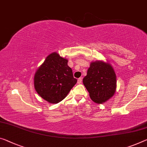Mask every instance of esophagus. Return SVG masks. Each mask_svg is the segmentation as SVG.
I'll return each mask as SVG.
<instances>
[{
    "instance_id": "esophagus-1",
    "label": "esophagus",
    "mask_w": 147,
    "mask_h": 147,
    "mask_svg": "<svg viewBox=\"0 0 147 147\" xmlns=\"http://www.w3.org/2000/svg\"><path fill=\"white\" fill-rule=\"evenodd\" d=\"M81 82H82V78H79L78 80V84H80V83H81Z\"/></svg>"
}]
</instances>
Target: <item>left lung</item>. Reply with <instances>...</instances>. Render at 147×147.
I'll list each match as a JSON object with an SVG mask.
<instances>
[{"label":"left lung","instance_id":"obj_1","mask_svg":"<svg viewBox=\"0 0 147 147\" xmlns=\"http://www.w3.org/2000/svg\"><path fill=\"white\" fill-rule=\"evenodd\" d=\"M83 83L95 103L107 102L116 89V76L109 63L96 60L92 62Z\"/></svg>","mask_w":147,"mask_h":147}]
</instances>
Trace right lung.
Segmentation results:
<instances>
[{
    "label": "right lung",
    "mask_w": 147,
    "mask_h": 147,
    "mask_svg": "<svg viewBox=\"0 0 147 147\" xmlns=\"http://www.w3.org/2000/svg\"><path fill=\"white\" fill-rule=\"evenodd\" d=\"M67 62L58 53H53L35 72V91L49 103L56 104L62 101L77 83Z\"/></svg>",
    "instance_id": "obj_1"
}]
</instances>
